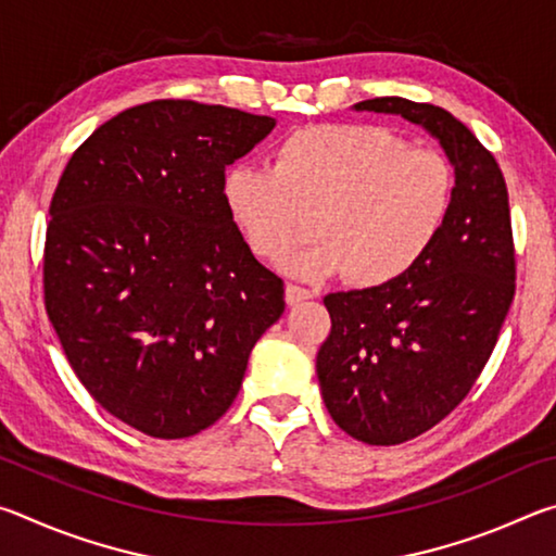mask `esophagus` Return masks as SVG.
Segmentation results:
<instances>
[{
    "instance_id": "obj_1",
    "label": "esophagus",
    "mask_w": 556,
    "mask_h": 556,
    "mask_svg": "<svg viewBox=\"0 0 556 556\" xmlns=\"http://www.w3.org/2000/svg\"><path fill=\"white\" fill-rule=\"evenodd\" d=\"M306 299H314V291L306 289V287H299V285H287V304L289 306H296L301 301Z\"/></svg>"
}]
</instances>
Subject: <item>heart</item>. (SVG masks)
I'll return each instance as SVG.
<instances>
[{
	"label": "heart",
	"instance_id": "1",
	"mask_svg": "<svg viewBox=\"0 0 556 556\" xmlns=\"http://www.w3.org/2000/svg\"><path fill=\"white\" fill-rule=\"evenodd\" d=\"M456 201L454 166L380 125H312L275 149V166L235 164L223 203L257 257L287 260L299 277L348 271L384 287L417 269L444 235Z\"/></svg>",
	"mask_w": 556,
	"mask_h": 556
}]
</instances>
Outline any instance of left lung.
Returning a JSON list of instances; mask_svg holds the SVG:
<instances>
[{
  "label": "left lung",
  "instance_id": "8db88e82",
  "mask_svg": "<svg viewBox=\"0 0 556 556\" xmlns=\"http://www.w3.org/2000/svg\"><path fill=\"white\" fill-rule=\"evenodd\" d=\"M353 108L425 127L456 176L446 230L417 269L324 299L331 333L316 375L326 409L353 439L392 446L454 412L493 353L515 296L510 205L493 154L444 108L404 98Z\"/></svg>",
  "mask_w": 556,
  "mask_h": 556
}]
</instances>
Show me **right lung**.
Listing matches in <instances>:
<instances>
[{
	"instance_id": "1",
	"label": "right lung",
	"mask_w": 556,
	"mask_h": 556,
	"mask_svg": "<svg viewBox=\"0 0 556 556\" xmlns=\"http://www.w3.org/2000/svg\"><path fill=\"white\" fill-rule=\"evenodd\" d=\"M275 117L154 100L108 119L55 186L46 314L73 372L112 417L184 439L238 397L260 336L285 314L223 203L225 168Z\"/></svg>"
}]
</instances>
